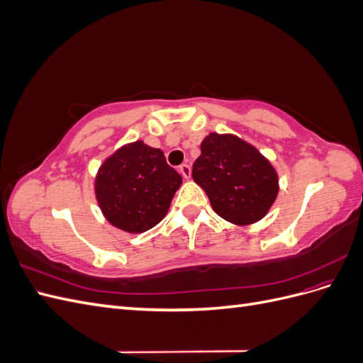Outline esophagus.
<instances>
[{
    "label": "esophagus",
    "instance_id": "obj_1",
    "mask_svg": "<svg viewBox=\"0 0 363 363\" xmlns=\"http://www.w3.org/2000/svg\"><path fill=\"white\" fill-rule=\"evenodd\" d=\"M179 171H180V174L183 175V177H184L186 180L191 179V167H189L188 163H183V164H180Z\"/></svg>",
    "mask_w": 363,
    "mask_h": 363
}]
</instances>
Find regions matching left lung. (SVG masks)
<instances>
[{"label": "left lung", "mask_w": 363, "mask_h": 363, "mask_svg": "<svg viewBox=\"0 0 363 363\" xmlns=\"http://www.w3.org/2000/svg\"><path fill=\"white\" fill-rule=\"evenodd\" d=\"M192 179L207 194L215 213L236 225L257 223L279 194V177L271 162L235 135L204 138Z\"/></svg>", "instance_id": "obj_1"}]
</instances>
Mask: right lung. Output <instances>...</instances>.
<instances>
[{
    "label": "right lung",
    "mask_w": 363,
    "mask_h": 363,
    "mask_svg": "<svg viewBox=\"0 0 363 363\" xmlns=\"http://www.w3.org/2000/svg\"><path fill=\"white\" fill-rule=\"evenodd\" d=\"M182 175L171 168L163 151L131 142L107 157L95 177L96 201L112 225L142 233L168 213Z\"/></svg>",
    "instance_id": "add662e5"
}]
</instances>
